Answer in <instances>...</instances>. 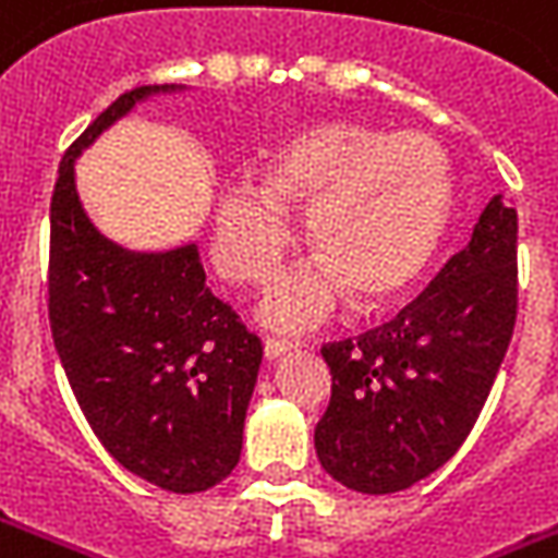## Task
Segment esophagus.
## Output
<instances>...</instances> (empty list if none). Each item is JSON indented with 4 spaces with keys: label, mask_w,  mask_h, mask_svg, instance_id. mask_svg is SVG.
<instances>
[{
    "label": "esophagus",
    "mask_w": 558,
    "mask_h": 558,
    "mask_svg": "<svg viewBox=\"0 0 558 558\" xmlns=\"http://www.w3.org/2000/svg\"><path fill=\"white\" fill-rule=\"evenodd\" d=\"M299 344H302V341H295V338H278V335H268L266 356L268 360H278V356H283L287 350H295Z\"/></svg>",
    "instance_id": "esophagus-1"
}]
</instances>
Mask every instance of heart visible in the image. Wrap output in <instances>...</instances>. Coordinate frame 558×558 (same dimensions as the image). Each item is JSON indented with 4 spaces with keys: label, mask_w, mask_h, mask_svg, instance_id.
<instances>
[{
    "label": "heart",
    "mask_w": 558,
    "mask_h": 558,
    "mask_svg": "<svg viewBox=\"0 0 558 558\" xmlns=\"http://www.w3.org/2000/svg\"><path fill=\"white\" fill-rule=\"evenodd\" d=\"M453 178L428 135L319 123L278 144L259 184L229 186L217 214V259L229 278L266 283L292 244L287 211L305 214L311 263L268 290L263 317L307 326L350 295L380 305L408 290L444 239Z\"/></svg>",
    "instance_id": "heart-1"
}]
</instances>
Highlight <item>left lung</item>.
Masks as SVG:
<instances>
[{
  "instance_id": "obj_1",
  "label": "left lung",
  "mask_w": 558,
  "mask_h": 558,
  "mask_svg": "<svg viewBox=\"0 0 558 558\" xmlns=\"http://www.w3.org/2000/svg\"><path fill=\"white\" fill-rule=\"evenodd\" d=\"M517 323V211L496 196L396 317L319 347L332 374L317 459L347 489L384 496L438 471L477 423Z\"/></svg>"
}]
</instances>
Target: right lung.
I'll return each mask as SVG.
<instances>
[{"label": "right lung", "instance_id": "1", "mask_svg": "<svg viewBox=\"0 0 558 558\" xmlns=\"http://www.w3.org/2000/svg\"><path fill=\"white\" fill-rule=\"evenodd\" d=\"M147 93H123L62 157L50 196V335L105 450L159 489L205 493L239 465L263 341L205 283L196 247L120 251L75 193L77 154Z\"/></svg>", "mask_w": 558, "mask_h": 558}]
</instances>
